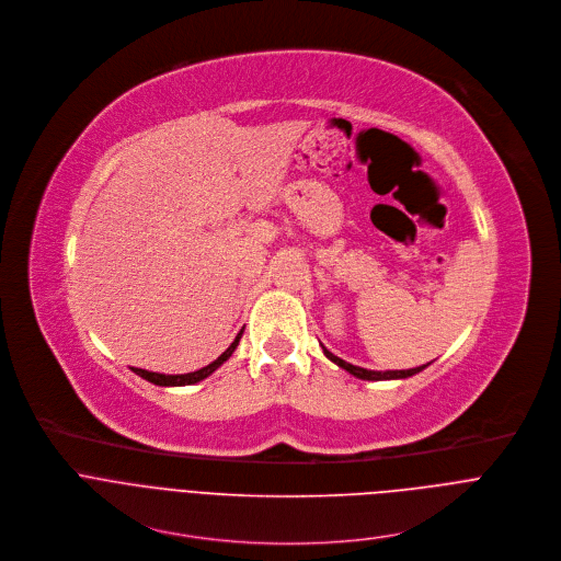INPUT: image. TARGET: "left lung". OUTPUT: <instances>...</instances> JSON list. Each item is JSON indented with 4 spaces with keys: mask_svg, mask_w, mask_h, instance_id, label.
I'll return each instance as SVG.
<instances>
[{
    "mask_svg": "<svg viewBox=\"0 0 561 561\" xmlns=\"http://www.w3.org/2000/svg\"><path fill=\"white\" fill-rule=\"evenodd\" d=\"M322 352H324V356H327L331 363L343 367L345 371H350L352 376H356V378H360V380H396V378H409V376H413V374H417V371H422V369L426 367V365H422V367L404 369V371H369V369H363V367H356V365H350V363L341 360L339 356H333V354H331L329 350H324V347H322Z\"/></svg>",
    "mask_w": 561,
    "mask_h": 561,
    "instance_id": "left-lung-1",
    "label": "left lung"
}]
</instances>
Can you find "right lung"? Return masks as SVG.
I'll return each mask as SVG.
<instances>
[{
  "label": "right lung",
  "instance_id": "1",
  "mask_svg": "<svg viewBox=\"0 0 561 561\" xmlns=\"http://www.w3.org/2000/svg\"><path fill=\"white\" fill-rule=\"evenodd\" d=\"M241 335H243V329H241V333L237 335L234 339V343L222 352L214 363H209L207 367H203V369H198V371H192V374H181V376H165V374H154V371H146V369H135L133 367V371L137 374V376H141V378H146L148 382H154V385H159V387H183V385H194V382H201L203 378H207L211 371H216L222 363H226L232 354H234V350H237V345H239V341H241Z\"/></svg>",
  "mask_w": 561,
  "mask_h": 561
}]
</instances>
